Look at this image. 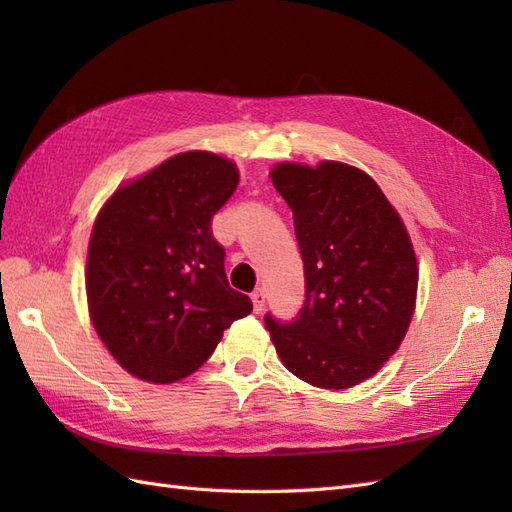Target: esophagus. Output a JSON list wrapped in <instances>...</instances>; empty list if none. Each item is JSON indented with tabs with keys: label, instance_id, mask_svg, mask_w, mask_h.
Listing matches in <instances>:
<instances>
[{
	"label": "esophagus",
	"instance_id": "34e87169",
	"mask_svg": "<svg viewBox=\"0 0 512 512\" xmlns=\"http://www.w3.org/2000/svg\"><path fill=\"white\" fill-rule=\"evenodd\" d=\"M252 303H254V312H256V314H260L262 309H265V303H267L265 290H262V288H256V290L252 292Z\"/></svg>",
	"mask_w": 512,
	"mask_h": 512
}]
</instances>
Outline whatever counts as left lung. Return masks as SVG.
I'll use <instances>...</instances> for the list:
<instances>
[{
	"instance_id": "8db88e82",
	"label": "left lung",
	"mask_w": 512,
	"mask_h": 512,
	"mask_svg": "<svg viewBox=\"0 0 512 512\" xmlns=\"http://www.w3.org/2000/svg\"><path fill=\"white\" fill-rule=\"evenodd\" d=\"M275 190L292 209L305 301L292 320L265 316L282 363L320 389L374 376L412 320L418 269L404 222L363 170L280 164Z\"/></svg>"
}]
</instances>
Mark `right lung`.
Here are the masks:
<instances>
[{
    "instance_id": "add662e5",
    "label": "right lung",
    "mask_w": 512,
    "mask_h": 512,
    "mask_svg": "<svg viewBox=\"0 0 512 512\" xmlns=\"http://www.w3.org/2000/svg\"><path fill=\"white\" fill-rule=\"evenodd\" d=\"M239 185L237 166L188 151L123 185L91 230V322L119 365L168 384L213 354L224 329L252 312L228 286L224 247L211 220Z\"/></svg>"
}]
</instances>
